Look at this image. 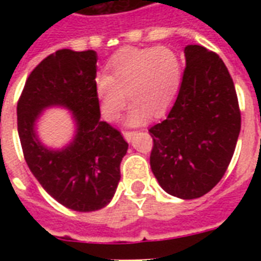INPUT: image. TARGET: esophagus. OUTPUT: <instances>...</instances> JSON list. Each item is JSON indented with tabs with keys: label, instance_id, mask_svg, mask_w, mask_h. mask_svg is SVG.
Returning a JSON list of instances; mask_svg holds the SVG:
<instances>
[{
	"label": "esophagus",
	"instance_id": "esophagus-1",
	"mask_svg": "<svg viewBox=\"0 0 261 261\" xmlns=\"http://www.w3.org/2000/svg\"><path fill=\"white\" fill-rule=\"evenodd\" d=\"M134 135H135L134 131H124V133H123V137H124V139H126L127 142H131V139H133Z\"/></svg>",
	"mask_w": 261,
	"mask_h": 261
}]
</instances>
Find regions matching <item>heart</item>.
I'll list each match as a JSON object with an SVG mask.
<instances>
[{
  "instance_id": "heart-1",
  "label": "heart",
  "mask_w": 261,
  "mask_h": 261,
  "mask_svg": "<svg viewBox=\"0 0 261 261\" xmlns=\"http://www.w3.org/2000/svg\"><path fill=\"white\" fill-rule=\"evenodd\" d=\"M180 58L168 47L123 48L112 57L110 74L96 79V94L107 120H115L133 101L126 122L142 124L147 119L167 112L177 97L181 85Z\"/></svg>"
}]
</instances>
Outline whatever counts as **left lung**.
Segmentation results:
<instances>
[{
  "instance_id": "obj_1",
  "label": "left lung",
  "mask_w": 261,
  "mask_h": 261,
  "mask_svg": "<svg viewBox=\"0 0 261 261\" xmlns=\"http://www.w3.org/2000/svg\"><path fill=\"white\" fill-rule=\"evenodd\" d=\"M186 70L172 110L151 127V172L165 192L196 199L226 172L241 130L239 100L227 67L198 44L184 48Z\"/></svg>"
}]
</instances>
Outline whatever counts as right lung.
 I'll return each mask as SVG.
<instances>
[{"label":"right lung","instance_id":"add662e5","mask_svg":"<svg viewBox=\"0 0 261 261\" xmlns=\"http://www.w3.org/2000/svg\"><path fill=\"white\" fill-rule=\"evenodd\" d=\"M96 63L93 50H58L32 70L17 102V131L30 171L57 202L81 213L100 210L114 198L128 149L122 134L100 120ZM50 106L66 108L75 120V137L62 149L43 145L36 133L37 119Z\"/></svg>","mask_w":261,"mask_h":261}]
</instances>
